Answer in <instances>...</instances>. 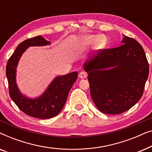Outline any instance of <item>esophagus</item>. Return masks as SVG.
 I'll use <instances>...</instances> for the list:
<instances>
[{"label":"esophagus","mask_w":152,"mask_h":152,"mask_svg":"<svg viewBox=\"0 0 152 152\" xmlns=\"http://www.w3.org/2000/svg\"><path fill=\"white\" fill-rule=\"evenodd\" d=\"M79 77H80L81 79H85V78H86V77H87L86 72H84V71L80 72V73L79 74Z\"/></svg>","instance_id":"obj_1"}]
</instances>
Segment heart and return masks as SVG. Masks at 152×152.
I'll list each match as a JSON object with an SVG mask.
<instances>
[{
  "label": "heart",
  "instance_id": "obj_1",
  "mask_svg": "<svg viewBox=\"0 0 152 152\" xmlns=\"http://www.w3.org/2000/svg\"><path fill=\"white\" fill-rule=\"evenodd\" d=\"M107 39L100 34H86L80 37L75 41L73 49L75 51H82L94 45L95 49L101 50L105 47Z\"/></svg>",
  "mask_w": 152,
  "mask_h": 152
}]
</instances>
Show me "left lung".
Segmentation results:
<instances>
[{"mask_svg":"<svg viewBox=\"0 0 152 152\" xmlns=\"http://www.w3.org/2000/svg\"><path fill=\"white\" fill-rule=\"evenodd\" d=\"M123 37L120 46L102 50L83 65L93 101L106 114H120L134 107L142 97L149 76L142 47L135 39Z\"/></svg>","mask_w":152,"mask_h":152,"instance_id":"8db88e82","label":"left lung"}]
</instances>
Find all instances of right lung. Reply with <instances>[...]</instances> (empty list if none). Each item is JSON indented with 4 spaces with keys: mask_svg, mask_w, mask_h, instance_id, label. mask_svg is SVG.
Listing matches in <instances>:
<instances>
[{
    "mask_svg": "<svg viewBox=\"0 0 152 152\" xmlns=\"http://www.w3.org/2000/svg\"><path fill=\"white\" fill-rule=\"evenodd\" d=\"M50 42L41 36L28 39L18 45L8 60L6 66V76L9 84L10 95L21 111L40 119H48L58 115L63 109L68 93L76 82L78 72H72L65 75L57 76L52 81L40 96L30 98L20 92L16 84V68L25 51L30 46H44Z\"/></svg>",
    "mask_w": 152,
    "mask_h": 152,
    "instance_id": "add662e5",
    "label": "right lung"
}]
</instances>
